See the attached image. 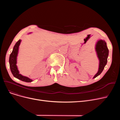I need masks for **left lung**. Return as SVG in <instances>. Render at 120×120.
I'll list each match as a JSON object with an SVG mask.
<instances>
[{"label": "left lung", "instance_id": "left-lung-1", "mask_svg": "<svg viewBox=\"0 0 120 120\" xmlns=\"http://www.w3.org/2000/svg\"><path fill=\"white\" fill-rule=\"evenodd\" d=\"M95 50L99 60V64L98 71L94 75L93 78L97 77L103 71L108 61L109 53V50L107 47L106 43L105 40H99L97 41L95 46Z\"/></svg>", "mask_w": 120, "mask_h": 120}]
</instances>
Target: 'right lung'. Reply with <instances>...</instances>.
<instances>
[{
  "label": "right lung",
  "mask_w": 120,
  "mask_h": 120,
  "mask_svg": "<svg viewBox=\"0 0 120 120\" xmlns=\"http://www.w3.org/2000/svg\"><path fill=\"white\" fill-rule=\"evenodd\" d=\"M21 40H19L15 44L13 48V50L10 55L9 58V64L11 71L14 75V76L18 79L22 81L26 82H31L33 81L32 80L29 78L24 76L19 73L16 66L17 63V56L18 53L19 47L20 44Z\"/></svg>",
  "instance_id": "1"
}]
</instances>
